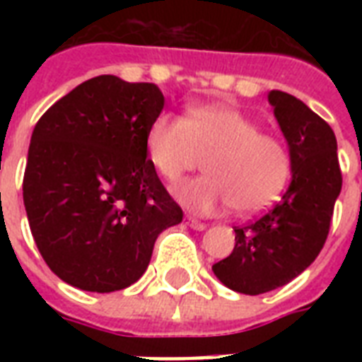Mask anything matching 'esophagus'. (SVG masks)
Here are the masks:
<instances>
[{
  "instance_id": "obj_1",
  "label": "esophagus",
  "mask_w": 362,
  "mask_h": 362,
  "mask_svg": "<svg viewBox=\"0 0 362 362\" xmlns=\"http://www.w3.org/2000/svg\"><path fill=\"white\" fill-rule=\"evenodd\" d=\"M186 226L195 229V231H204L206 229V223H201V221L193 220V218H186Z\"/></svg>"
}]
</instances>
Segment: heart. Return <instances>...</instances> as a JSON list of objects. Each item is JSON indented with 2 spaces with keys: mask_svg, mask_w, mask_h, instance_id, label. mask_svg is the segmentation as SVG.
I'll return each instance as SVG.
<instances>
[{
  "mask_svg": "<svg viewBox=\"0 0 362 362\" xmlns=\"http://www.w3.org/2000/svg\"><path fill=\"white\" fill-rule=\"evenodd\" d=\"M146 156L167 182L180 180L209 156V175L175 187L176 199L203 216L231 206L238 214H257L280 197L291 176L286 144L229 105L193 107L186 118L161 112L146 131Z\"/></svg>",
  "mask_w": 362,
  "mask_h": 362,
  "instance_id": "b5f03b06",
  "label": "heart"
}]
</instances>
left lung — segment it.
<instances>
[{
  "instance_id": "left-lung-1",
  "label": "left lung",
  "mask_w": 362,
  "mask_h": 362,
  "mask_svg": "<svg viewBox=\"0 0 362 362\" xmlns=\"http://www.w3.org/2000/svg\"><path fill=\"white\" fill-rule=\"evenodd\" d=\"M291 156V184L272 209L235 229L229 257L212 264L216 278L244 295L289 284L320 255L342 189L337 136L314 110L280 90L269 92Z\"/></svg>"
}]
</instances>
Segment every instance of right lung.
Masks as SVG:
<instances>
[{
	"label": "right lung",
	"mask_w": 362,
	"mask_h": 362,
	"mask_svg": "<svg viewBox=\"0 0 362 362\" xmlns=\"http://www.w3.org/2000/svg\"><path fill=\"white\" fill-rule=\"evenodd\" d=\"M163 105L156 84L101 75L37 122L24 206L42 259L65 284L93 293L129 287L159 233L182 221L146 159V131Z\"/></svg>",
	"instance_id": "add662e5"
}]
</instances>
